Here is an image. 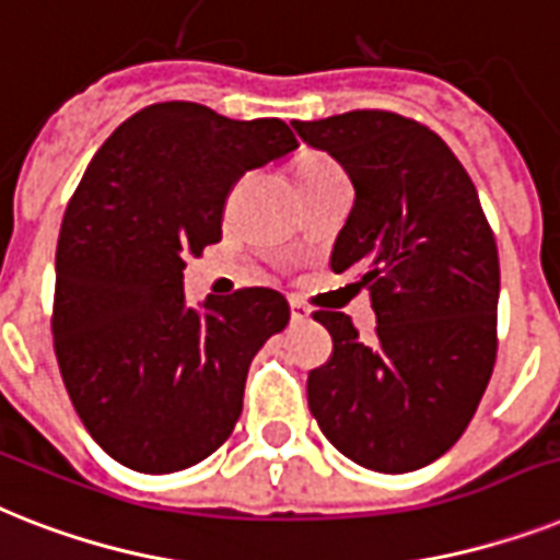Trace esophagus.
Instances as JSON below:
<instances>
[{
  "label": "esophagus",
  "mask_w": 560,
  "mask_h": 560,
  "mask_svg": "<svg viewBox=\"0 0 560 560\" xmlns=\"http://www.w3.org/2000/svg\"><path fill=\"white\" fill-rule=\"evenodd\" d=\"M290 316H293V322H307L311 319V311L299 299H290Z\"/></svg>",
  "instance_id": "esophagus-1"
}]
</instances>
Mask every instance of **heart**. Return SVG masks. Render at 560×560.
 <instances>
[{
    "mask_svg": "<svg viewBox=\"0 0 560 560\" xmlns=\"http://www.w3.org/2000/svg\"><path fill=\"white\" fill-rule=\"evenodd\" d=\"M327 175H342V172H339V166H336L334 161H327L325 154L307 152L295 161V180H299V186L311 184V180H319V177Z\"/></svg>",
    "mask_w": 560,
    "mask_h": 560,
    "instance_id": "b5f03b06",
    "label": "heart"
}]
</instances>
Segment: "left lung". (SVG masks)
<instances>
[{
	"label": "left lung",
	"instance_id": "1",
	"mask_svg": "<svg viewBox=\"0 0 560 560\" xmlns=\"http://www.w3.org/2000/svg\"><path fill=\"white\" fill-rule=\"evenodd\" d=\"M353 184L330 267L371 290L374 342L319 311L334 353L307 376L322 434L365 469L402 475L452 448L475 417L498 353L501 265L463 163L440 135L394 112L293 120Z\"/></svg>",
	"mask_w": 560,
	"mask_h": 560
}]
</instances>
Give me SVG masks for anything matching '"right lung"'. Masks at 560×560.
<instances>
[{
  "mask_svg": "<svg viewBox=\"0 0 560 560\" xmlns=\"http://www.w3.org/2000/svg\"><path fill=\"white\" fill-rule=\"evenodd\" d=\"M295 147L279 117L175 100L140 108L91 158L59 226L54 351L74 411L122 466L189 469L233 434L288 299L244 288L189 307L186 256L221 241L235 180Z\"/></svg>",
  "mask_w": 560,
  "mask_h": 560,
  "instance_id": "obj_1",
  "label": "right lung"
}]
</instances>
